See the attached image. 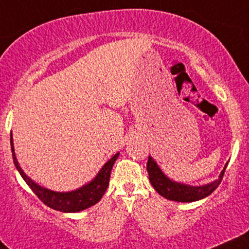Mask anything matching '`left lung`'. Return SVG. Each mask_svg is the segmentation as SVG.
<instances>
[{"instance_id":"obj_1","label":"left lung","mask_w":249,"mask_h":249,"mask_svg":"<svg viewBox=\"0 0 249 249\" xmlns=\"http://www.w3.org/2000/svg\"><path fill=\"white\" fill-rule=\"evenodd\" d=\"M146 170H148L149 181H150L151 186L154 187V189L160 196H162L166 199L175 200V202H196V200L208 197L209 194H212L217 188V186L222 181L226 165H225L224 170L220 174L219 179L202 187H191L187 186V184L172 182L171 179H169L162 174L161 170L159 169L156 162L150 156L148 158V162H146Z\"/></svg>"}]
</instances>
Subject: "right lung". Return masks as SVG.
Wrapping results in <instances>:
<instances>
[{"label": "right lung", "mask_w": 249, "mask_h": 249, "mask_svg": "<svg viewBox=\"0 0 249 249\" xmlns=\"http://www.w3.org/2000/svg\"><path fill=\"white\" fill-rule=\"evenodd\" d=\"M11 146H12V154H13V161L16 165L17 170L19 171L20 176L24 178L27 182L28 186L32 188V191L36 194V197L44 203L45 205L50 207L51 209L58 210V212L63 213H77L80 210H84L87 208L91 207V205L96 204L99 200L103 198L104 193L107 189L108 182H110V175L111 170H112L113 164H115L116 159L118 158V153L115 154L112 158L106 162L100 170L95 178L88 183L87 186L82 187V188L77 189L73 192H67V193H60V192H52L50 189L42 188L39 184L33 182L24 171L22 167L18 164V160L14 154L13 143H12V137H11Z\"/></svg>", "instance_id": "add662e5"}]
</instances>
